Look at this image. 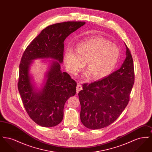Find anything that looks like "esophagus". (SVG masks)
I'll use <instances>...</instances> for the list:
<instances>
[{"instance_id": "34e87169", "label": "esophagus", "mask_w": 152, "mask_h": 152, "mask_svg": "<svg viewBox=\"0 0 152 152\" xmlns=\"http://www.w3.org/2000/svg\"><path fill=\"white\" fill-rule=\"evenodd\" d=\"M83 88H82V85L80 83V81H78L77 85V88H76V93L78 94L79 92L80 91L82 90Z\"/></svg>"}]
</instances>
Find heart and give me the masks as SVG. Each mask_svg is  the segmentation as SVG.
<instances>
[{
	"label": "heart",
	"mask_w": 152,
	"mask_h": 152,
	"mask_svg": "<svg viewBox=\"0 0 152 152\" xmlns=\"http://www.w3.org/2000/svg\"><path fill=\"white\" fill-rule=\"evenodd\" d=\"M119 58V50L116 45L102 37L90 39L78 44L75 52L71 49L65 51L64 61L67 70L76 75L86 62L88 71L86 77L92 75L94 79L107 76L115 68Z\"/></svg>",
	"instance_id": "b5f03b06"
}]
</instances>
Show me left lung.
Returning a JSON list of instances; mask_svg holds the SVG:
<instances>
[{"instance_id": "obj_1", "label": "left lung", "mask_w": 152, "mask_h": 152, "mask_svg": "<svg viewBox=\"0 0 152 152\" xmlns=\"http://www.w3.org/2000/svg\"><path fill=\"white\" fill-rule=\"evenodd\" d=\"M125 44L126 57L121 68L100 80L83 84L79 93L81 121L88 129H98L110 125L129 101L134 70L131 52Z\"/></svg>"}]
</instances>
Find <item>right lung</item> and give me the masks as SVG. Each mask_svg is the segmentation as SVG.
Instances as JSON below:
<instances>
[{
    "label": "right lung",
    "instance_id": "right-lung-1",
    "mask_svg": "<svg viewBox=\"0 0 152 152\" xmlns=\"http://www.w3.org/2000/svg\"><path fill=\"white\" fill-rule=\"evenodd\" d=\"M86 24L84 22H65L48 26L27 46L19 65L18 90L29 117L44 127H52L61 122L65 102L76 94L77 83L71 76L60 70L63 61L65 38ZM51 58L46 83L39 93L34 91L29 75L31 61Z\"/></svg>",
    "mask_w": 152,
    "mask_h": 152
}]
</instances>
